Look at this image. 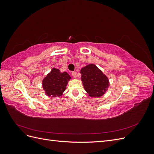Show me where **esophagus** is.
Segmentation results:
<instances>
[{"label": "esophagus", "instance_id": "1", "mask_svg": "<svg viewBox=\"0 0 154 154\" xmlns=\"http://www.w3.org/2000/svg\"><path fill=\"white\" fill-rule=\"evenodd\" d=\"M72 76L74 78H76V72H72Z\"/></svg>", "mask_w": 154, "mask_h": 154}]
</instances>
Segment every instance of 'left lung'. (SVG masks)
<instances>
[{"instance_id": "left-lung-1", "label": "left lung", "mask_w": 154, "mask_h": 154, "mask_svg": "<svg viewBox=\"0 0 154 154\" xmlns=\"http://www.w3.org/2000/svg\"><path fill=\"white\" fill-rule=\"evenodd\" d=\"M80 73L83 87L91 97H100L108 90L109 78L96 65H87L82 68Z\"/></svg>"}]
</instances>
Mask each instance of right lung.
I'll return each instance as SVG.
<instances>
[{
    "label": "right lung",
    "instance_id": "1",
    "mask_svg": "<svg viewBox=\"0 0 154 154\" xmlns=\"http://www.w3.org/2000/svg\"><path fill=\"white\" fill-rule=\"evenodd\" d=\"M71 77L66 72H61L59 69L53 68L42 80V87L48 96L60 97L66 91Z\"/></svg>",
    "mask_w": 154,
    "mask_h": 154
}]
</instances>
